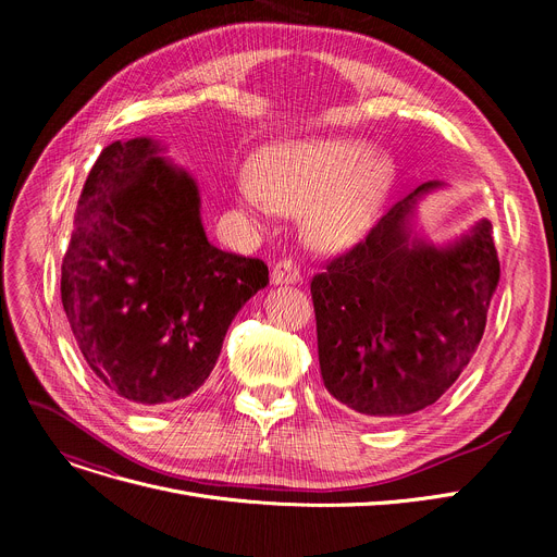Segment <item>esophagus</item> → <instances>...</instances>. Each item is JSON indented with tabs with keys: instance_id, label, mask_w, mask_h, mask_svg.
<instances>
[{
	"instance_id": "1",
	"label": "esophagus",
	"mask_w": 557,
	"mask_h": 557,
	"mask_svg": "<svg viewBox=\"0 0 557 557\" xmlns=\"http://www.w3.org/2000/svg\"><path fill=\"white\" fill-rule=\"evenodd\" d=\"M271 282L273 284H298V282H302V271L296 261L282 259L273 267Z\"/></svg>"
}]
</instances>
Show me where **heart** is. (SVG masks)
Returning a JSON list of instances; mask_svg holds the SVG:
<instances>
[{
  "label": "heart",
  "mask_w": 557,
  "mask_h": 557,
  "mask_svg": "<svg viewBox=\"0 0 557 557\" xmlns=\"http://www.w3.org/2000/svg\"><path fill=\"white\" fill-rule=\"evenodd\" d=\"M391 183V160L363 141L300 139L263 153L259 173H239L237 194L248 210L296 212L309 205V237L338 246L366 230Z\"/></svg>",
  "instance_id": "obj_1"
}]
</instances>
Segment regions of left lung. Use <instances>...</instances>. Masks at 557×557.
Returning a JSON list of instances; mask_svg holds the SVG:
<instances>
[{
	"mask_svg": "<svg viewBox=\"0 0 557 557\" xmlns=\"http://www.w3.org/2000/svg\"><path fill=\"white\" fill-rule=\"evenodd\" d=\"M424 183L311 280L318 359L334 399L370 420L441 399L474 357L499 284L492 223L437 248L413 234Z\"/></svg>",
	"mask_w": 557,
	"mask_h": 557,
	"instance_id": "1",
	"label": "left lung"
}]
</instances>
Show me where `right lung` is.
<instances>
[{
    "instance_id": "obj_1",
    "label": "right lung",
    "mask_w": 557,
    "mask_h": 557,
    "mask_svg": "<svg viewBox=\"0 0 557 557\" xmlns=\"http://www.w3.org/2000/svg\"><path fill=\"white\" fill-rule=\"evenodd\" d=\"M151 137L112 141L83 185L61 298L85 363L131 404L185 399L216 366L261 259L205 237L196 181Z\"/></svg>"
}]
</instances>
